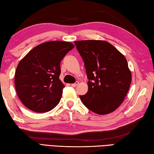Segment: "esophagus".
<instances>
[{"instance_id":"esophagus-1","label":"esophagus","mask_w":154,"mask_h":154,"mask_svg":"<svg viewBox=\"0 0 154 154\" xmlns=\"http://www.w3.org/2000/svg\"><path fill=\"white\" fill-rule=\"evenodd\" d=\"M79 82H78V81H77V82H75V83H74V84H72L71 85H72V87H76L77 85H79Z\"/></svg>"}]
</instances>
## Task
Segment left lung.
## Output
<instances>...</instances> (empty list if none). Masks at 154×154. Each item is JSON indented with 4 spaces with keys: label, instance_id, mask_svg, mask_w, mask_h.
Listing matches in <instances>:
<instances>
[{
    "label": "left lung",
    "instance_id": "obj_1",
    "mask_svg": "<svg viewBox=\"0 0 154 154\" xmlns=\"http://www.w3.org/2000/svg\"><path fill=\"white\" fill-rule=\"evenodd\" d=\"M85 63L88 91L80 98L98 115H106L122 104L130 89L132 73L127 60L109 42L103 40L74 42Z\"/></svg>",
    "mask_w": 154,
    "mask_h": 154
}]
</instances>
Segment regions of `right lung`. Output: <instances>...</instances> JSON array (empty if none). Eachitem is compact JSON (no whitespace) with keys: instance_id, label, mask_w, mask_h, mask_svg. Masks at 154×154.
<instances>
[{"instance_id":"1","label":"right lung","mask_w":154,"mask_h":154,"mask_svg":"<svg viewBox=\"0 0 154 154\" xmlns=\"http://www.w3.org/2000/svg\"><path fill=\"white\" fill-rule=\"evenodd\" d=\"M74 48L69 42H44L20 60L15 73V87L25 106L36 112H46L59 104L65 87L59 79L60 63Z\"/></svg>"}]
</instances>
